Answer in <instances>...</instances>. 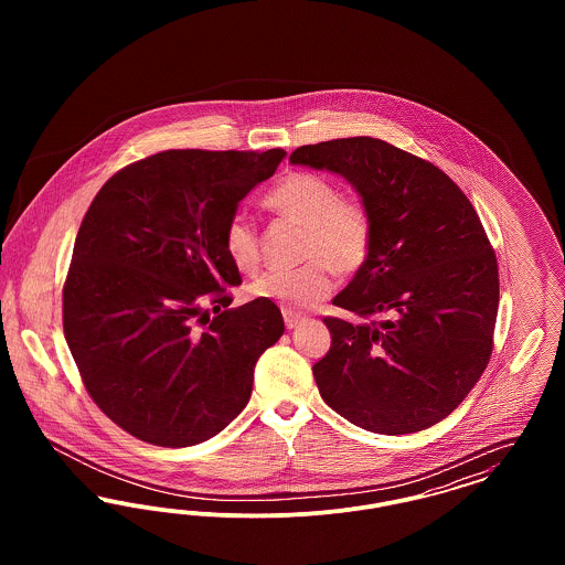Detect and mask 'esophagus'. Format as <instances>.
I'll return each instance as SVG.
<instances>
[{"label":"esophagus","instance_id":"obj_1","mask_svg":"<svg viewBox=\"0 0 565 565\" xmlns=\"http://www.w3.org/2000/svg\"><path fill=\"white\" fill-rule=\"evenodd\" d=\"M284 320H286V328H290V330H295L300 323L307 322L305 316L295 313V311H286V309H284Z\"/></svg>","mask_w":565,"mask_h":565}]
</instances>
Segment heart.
Instances as JSON below:
<instances>
[{
	"instance_id": "heart-1",
	"label": "heart",
	"mask_w": 565,
	"mask_h": 565,
	"mask_svg": "<svg viewBox=\"0 0 565 565\" xmlns=\"http://www.w3.org/2000/svg\"><path fill=\"white\" fill-rule=\"evenodd\" d=\"M273 214L305 226L302 258L298 269L263 273L247 288L252 298L270 300L286 311H309L332 292L334 275L362 269L373 247V217L360 199L341 196L339 189L320 173L295 171L281 178L263 199ZM222 243L239 270H254L260 263L256 222L235 212L226 220Z\"/></svg>"
}]
</instances>
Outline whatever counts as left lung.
<instances>
[{
    "instance_id": "left-lung-1",
    "label": "left lung",
    "mask_w": 565,
    "mask_h": 565,
    "mask_svg": "<svg viewBox=\"0 0 565 565\" xmlns=\"http://www.w3.org/2000/svg\"><path fill=\"white\" fill-rule=\"evenodd\" d=\"M290 162L343 175L373 217L366 265L332 298L362 322L323 318V403L376 434L430 428L493 351L500 279L477 210L436 164L375 137L300 146Z\"/></svg>"
}]
</instances>
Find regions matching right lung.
Masks as SVG:
<instances>
[{"instance_id":"obj_1","label":"right lung","mask_w":565,"mask_h":565,"mask_svg":"<svg viewBox=\"0 0 565 565\" xmlns=\"http://www.w3.org/2000/svg\"><path fill=\"white\" fill-rule=\"evenodd\" d=\"M284 157L164 150L114 173L84 214L63 332L88 396L135 438L190 447L249 401L254 366L284 318L258 298L228 309L242 275L222 231Z\"/></svg>"}]
</instances>
